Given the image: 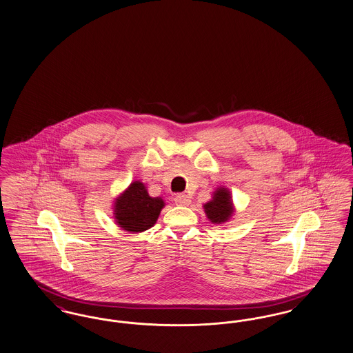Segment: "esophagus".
<instances>
[{
  "label": "esophagus",
  "instance_id": "34e87169",
  "mask_svg": "<svg viewBox=\"0 0 353 353\" xmlns=\"http://www.w3.org/2000/svg\"><path fill=\"white\" fill-rule=\"evenodd\" d=\"M174 201L177 205H189L190 203V197L188 196V194H185V193H180V194H177L176 197H174Z\"/></svg>",
  "mask_w": 353,
  "mask_h": 353
}]
</instances>
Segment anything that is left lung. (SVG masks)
Masks as SVG:
<instances>
[{"mask_svg":"<svg viewBox=\"0 0 353 353\" xmlns=\"http://www.w3.org/2000/svg\"><path fill=\"white\" fill-rule=\"evenodd\" d=\"M202 208L208 219L214 225L229 222L235 213L232 193L225 186H219L213 192L212 200L203 203Z\"/></svg>","mask_w":353,"mask_h":353,"instance_id":"obj_1","label":"left lung"}]
</instances>
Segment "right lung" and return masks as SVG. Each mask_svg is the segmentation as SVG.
<instances>
[{
	"mask_svg": "<svg viewBox=\"0 0 353 353\" xmlns=\"http://www.w3.org/2000/svg\"><path fill=\"white\" fill-rule=\"evenodd\" d=\"M114 219L119 228L130 233H143L156 223L165 202L151 197L144 183L136 180L114 201Z\"/></svg>",
	"mask_w": 353,
	"mask_h": 353,
	"instance_id": "1",
	"label": "right lung"
}]
</instances>
